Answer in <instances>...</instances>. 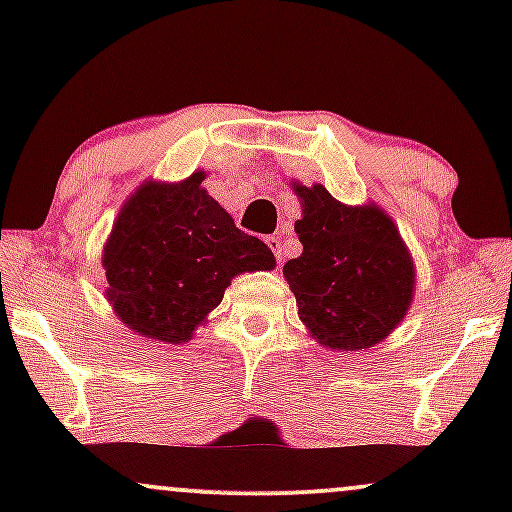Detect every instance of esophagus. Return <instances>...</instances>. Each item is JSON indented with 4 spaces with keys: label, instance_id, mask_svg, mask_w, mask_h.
I'll list each match as a JSON object with an SVG mask.
<instances>
[{
    "label": "esophagus",
    "instance_id": "obj_1",
    "mask_svg": "<svg viewBox=\"0 0 512 512\" xmlns=\"http://www.w3.org/2000/svg\"><path fill=\"white\" fill-rule=\"evenodd\" d=\"M267 245L269 248H272V252H274V257H276V262H281L284 260V245H281V240L279 238H267Z\"/></svg>",
    "mask_w": 512,
    "mask_h": 512
}]
</instances>
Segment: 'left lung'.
<instances>
[{"instance_id":"obj_1","label":"left lung","mask_w":512,"mask_h":512,"mask_svg":"<svg viewBox=\"0 0 512 512\" xmlns=\"http://www.w3.org/2000/svg\"><path fill=\"white\" fill-rule=\"evenodd\" d=\"M301 257L284 264L298 317L325 349L358 351L383 342L414 293V262L380 207H346L322 185H293Z\"/></svg>"}]
</instances>
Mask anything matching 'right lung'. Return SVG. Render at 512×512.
I'll return each instance as SVG.
<instances>
[{
	"instance_id": "1",
	"label": "right lung",
	"mask_w": 512,
	"mask_h": 512,
	"mask_svg": "<svg viewBox=\"0 0 512 512\" xmlns=\"http://www.w3.org/2000/svg\"><path fill=\"white\" fill-rule=\"evenodd\" d=\"M204 173L182 182H144L103 250L115 315L142 337L180 344L223 301L231 279L274 269L272 250L236 228L202 187Z\"/></svg>"
}]
</instances>
